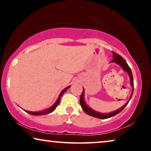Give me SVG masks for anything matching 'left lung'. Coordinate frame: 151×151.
Listing matches in <instances>:
<instances>
[{
  "label": "left lung",
  "instance_id": "8db88e82",
  "mask_svg": "<svg viewBox=\"0 0 151 151\" xmlns=\"http://www.w3.org/2000/svg\"><path fill=\"white\" fill-rule=\"evenodd\" d=\"M112 53H113V59L110 62V63H113L117 64V65H119L122 68L124 71L127 72V73H128L129 77L130 78V84H131V86L132 87V92L131 93V96H130L129 100H128L127 102L125 103V104H124L123 106L121 107V108L118 109L116 111H113V112L104 113H100V112H98V111H95L94 109H91L90 106H88L87 104L86 103L85 100H84V93H85V92H84V88H83V91H82V93L81 95V96H80V105H81V106H82V109H83V111L86 113V114H88V115H91V116H92V117H96V118H99V119L110 118V117L115 116V115L118 114L119 113H120L121 111L127 106V104H129V101L131 100L132 96H133V88H134L133 77V74H132L131 68L129 67V66L128 65L127 62H126L125 60L120 55H119L118 53H115V51H112Z\"/></svg>",
  "mask_w": 151,
  "mask_h": 151
}]
</instances>
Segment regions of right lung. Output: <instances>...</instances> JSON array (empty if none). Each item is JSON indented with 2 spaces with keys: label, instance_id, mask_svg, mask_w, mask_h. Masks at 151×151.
Here are the masks:
<instances>
[{
  "label": "right lung",
  "instance_id": "obj_1",
  "mask_svg": "<svg viewBox=\"0 0 151 151\" xmlns=\"http://www.w3.org/2000/svg\"><path fill=\"white\" fill-rule=\"evenodd\" d=\"M70 86H67V87L65 88L63 91H62L60 92V95H59L58 98V99H57V100L55 101V102L52 105V106L49 107L48 109H45V110L39 111H26V110H24V111H26L27 113H29V114L33 115H47V114H49V113H52L53 111H54L55 109H56L58 105L60 104L61 97L63 96V95L66 92V91H67L68 88L70 87Z\"/></svg>",
  "mask_w": 151,
  "mask_h": 151
}]
</instances>
